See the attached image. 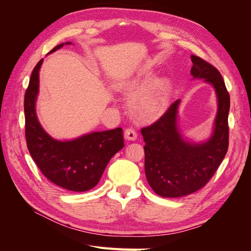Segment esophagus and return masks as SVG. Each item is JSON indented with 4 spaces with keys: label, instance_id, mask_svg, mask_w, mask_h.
<instances>
[{
    "label": "esophagus",
    "instance_id": "esophagus-1",
    "mask_svg": "<svg viewBox=\"0 0 251 251\" xmlns=\"http://www.w3.org/2000/svg\"><path fill=\"white\" fill-rule=\"evenodd\" d=\"M125 138L130 141H135L137 139V133H136L133 128H126L125 131Z\"/></svg>",
    "mask_w": 251,
    "mask_h": 251
}]
</instances>
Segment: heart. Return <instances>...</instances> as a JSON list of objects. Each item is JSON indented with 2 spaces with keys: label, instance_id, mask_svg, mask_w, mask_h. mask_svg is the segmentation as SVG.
Returning a JSON list of instances; mask_svg holds the SVG:
<instances>
[{
  "label": "heart",
  "instance_id": "heart-1",
  "mask_svg": "<svg viewBox=\"0 0 251 251\" xmlns=\"http://www.w3.org/2000/svg\"><path fill=\"white\" fill-rule=\"evenodd\" d=\"M128 97L127 107L139 123L150 124L168 110L171 85L168 78L156 77L153 72L141 71L126 78L120 85Z\"/></svg>",
  "mask_w": 251,
  "mask_h": 251
}]
</instances>
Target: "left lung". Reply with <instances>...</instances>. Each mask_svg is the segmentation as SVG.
I'll use <instances>...</instances> for the list:
<instances>
[{
    "label": "left lung",
    "instance_id": "8db88e82",
    "mask_svg": "<svg viewBox=\"0 0 251 251\" xmlns=\"http://www.w3.org/2000/svg\"><path fill=\"white\" fill-rule=\"evenodd\" d=\"M193 79H203L214 88L217 114L210 136L195 142L184 137L179 124V105L175 101L164 115L141 134L144 146V171L153 191L164 198L193 194L207 183L221 164L228 149L230 98L221 74L202 58L192 55Z\"/></svg>",
    "mask_w": 251,
    "mask_h": 251
}]
</instances>
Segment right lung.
Returning <instances> with one entry per match:
<instances>
[{
  "instance_id": "add662e5",
  "label": "right lung",
  "mask_w": 251,
  "mask_h": 251,
  "mask_svg": "<svg viewBox=\"0 0 251 251\" xmlns=\"http://www.w3.org/2000/svg\"><path fill=\"white\" fill-rule=\"evenodd\" d=\"M71 42L59 44L50 53ZM41 59L32 71L25 93V130L27 148L44 176L52 183L72 192H86L100 182L111 158L125 147L123 128L90 132L69 140L53 138L36 115L40 92Z\"/></svg>"
}]
</instances>
